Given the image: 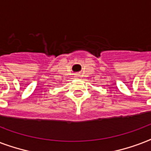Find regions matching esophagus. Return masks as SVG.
Segmentation results:
<instances>
[{
    "label": "esophagus",
    "mask_w": 151,
    "mask_h": 151,
    "mask_svg": "<svg viewBox=\"0 0 151 151\" xmlns=\"http://www.w3.org/2000/svg\"><path fill=\"white\" fill-rule=\"evenodd\" d=\"M75 78H76V79H81V76H80L79 74H76V76H75Z\"/></svg>",
    "instance_id": "1"
}]
</instances>
